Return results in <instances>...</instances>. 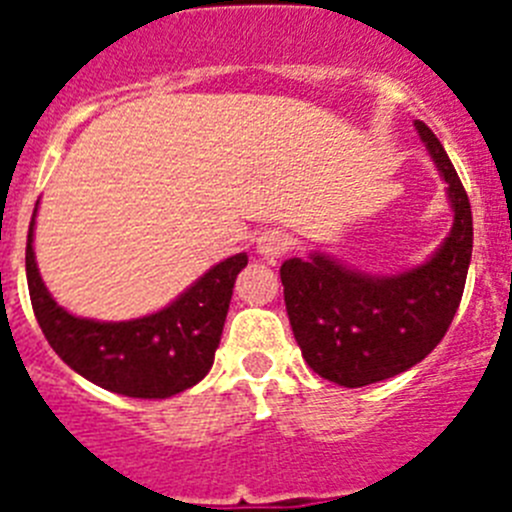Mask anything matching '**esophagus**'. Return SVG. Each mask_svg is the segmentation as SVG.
I'll return each mask as SVG.
<instances>
[{
	"instance_id": "obj_1",
	"label": "esophagus",
	"mask_w": 512,
	"mask_h": 512,
	"mask_svg": "<svg viewBox=\"0 0 512 512\" xmlns=\"http://www.w3.org/2000/svg\"><path fill=\"white\" fill-rule=\"evenodd\" d=\"M289 246H292L289 235L279 228L264 230V233H259V238H256V251H259L264 259H271V261L284 256V253L289 251Z\"/></svg>"
}]
</instances>
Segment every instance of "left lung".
Wrapping results in <instances>:
<instances>
[{"instance_id":"obj_1","label":"left lung","mask_w":512,"mask_h":512,"mask_svg":"<svg viewBox=\"0 0 512 512\" xmlns=\"http://www.w3.org/2000/svg\"><path fill=\"white\" fill-rule=\"evenodd\" d=\"M420 138L449 184L454 228L436 256L397 277L372 279L328 256L284 261L279 274L289 325L315 374L341 387L382 382L423 361L456 315L469 259L472 207L441 140L415 120Z\"/></svg>"}]
</instances>
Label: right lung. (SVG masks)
<instances>
[{
    "mask_svg": "<svg viewBox=\"0 0 512 512\" xmlns=\"http://www.w3.org/2000/svg\"><path fill=\"white\" fill-rule=\"evenodd\" d=\"M33 225L25 248L30 302L43 336L66 364L89 382L125 397L164 400L200 382L215 361L225 315L246 253L212 266L176 302L148 318L97 323L74 318L56 305L35 266Z\"/></svg>",
    "mask_w": 512,
    "mask_h": 512,
    "instance_id": "add662e5",
    "label": "right lung"
}]
</instances>
